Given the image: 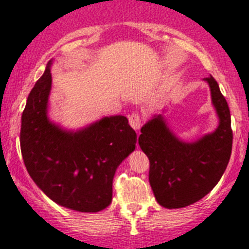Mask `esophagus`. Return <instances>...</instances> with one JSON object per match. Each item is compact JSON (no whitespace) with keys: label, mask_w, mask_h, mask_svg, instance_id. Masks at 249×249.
Here are the masks:
<instances>
[{"label":"esophagus","mask_w":249,"mask_h":249,"mask_svg":"<svg viewBox=\"0 0 249 249\" xmlns=\"http://www.w3.org/2000/svg\"><path fill=\"white\" fill-rule=\"evenodd\" d=\"M128 120H129V124L132 125V128H134L135 130H138L140 127H142V115L138 114V112H133V114H130L129 117H128Z\"/></svg>","instance_id":"esophagus-1"}]
</instances>
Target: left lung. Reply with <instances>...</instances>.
Segmentation results:
<instances>
[{"label": "left lung", "mask_w": 249, "mask_h": 249, "mask_svg": "<svg viewBox=\"0 0 249 249\" xmlns=\"http://www.w3.org/2000/svg\"><path fill=\"white\" fill-rule=\"evenodd\" d=\"M211 87L218 128L195 142H180L157 116L142 128L140 149L150 161L149 181L157 202L166 208H181L197 202L218 184L232 149V129L228 103L212 76Z\"/></svg>", "instance_id": "8db88e82"}]
</instances>
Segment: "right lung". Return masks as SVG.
Masks as SVG:
<instances>
[{
    "instance_id": "add662e5",
    "label": "right lung",
    "mask_w": 249,
    "mask_h": 249,
    "mask_svg": "<svg viewBox=\"0 0 249 249\" xmlns=\"http://www.w3.org/2000/svg\"><path fill=\"white\" fill-rule=\"evenodd\" d=\"M51 64L31 89L21 116L24 163L36 185L55 203L99 212L111 203L115 172L135 149L137 134L124 116L105 117L77 132L49 122Z\"/></svg>"
}]
</instances>
